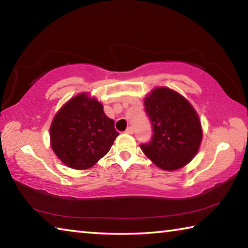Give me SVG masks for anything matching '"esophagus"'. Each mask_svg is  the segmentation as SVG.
<instances>
[{
	"mask_svg": "<svg viewBox=\"0 0 248 248\" xmlns=\"http://www.w3.org/2000/svg\"><path fill=\"white\" fill-rule=\"evenodd\" d=\"M125 133H128V134H133V128H132V127H129V128H127V130H125Z\"/></svg>",
	"mask_w": 248,
	"mask_h": 248,
	"instance_id": "1",
	"label": "esophagus"
}]
</instances>
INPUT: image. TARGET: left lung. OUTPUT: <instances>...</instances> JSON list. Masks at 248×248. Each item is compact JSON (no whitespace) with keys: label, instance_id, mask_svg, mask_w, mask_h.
I'll use <instances>...</instances> for the list:
<instances>
[{"label":"left lung","instance_id":"1","mask_svg":"<svg viewBox=\"0 0 248 248\" xmlns=\"http://www.w3.org/2000/svg\"><path fill=\"white\" fill-rule=\"evenodd\" d=\"M152 124V138L141 150L155 165L175 170L189 163L198 152L202 130L198 115L182 95L166 87L152 91L144 99Z\"/></svg>","mask_w":248,"mask_h":248}]
</instances>
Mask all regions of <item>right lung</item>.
<instances>
[{"label": "right lung", "mask_w": 248, "mask_h": 248, "mask_svg": "<svg viewBox=\"0 0 248 248\" xmlns=\"http://www.w3.org/2000/svg\"><path fill=\"white\" fill-rule=\"evenodd\" d=\"M119 133L103 105L81 94L70 99L54 117L50 128L51 148L71 169L86 170L105 156Z\"/></svg>", "instance_id": "1"}]
</instances>
